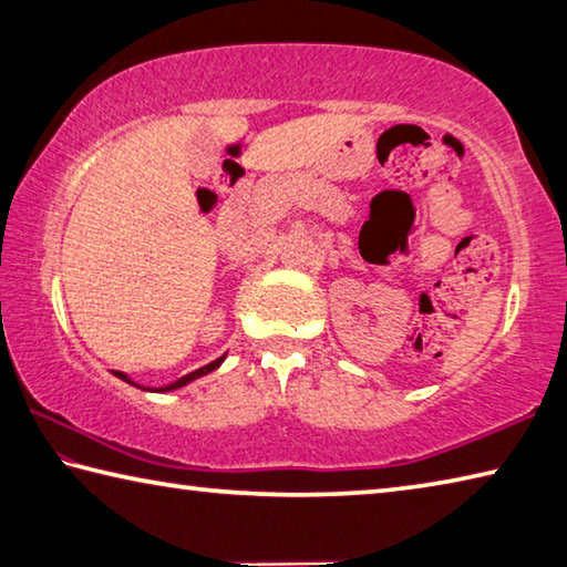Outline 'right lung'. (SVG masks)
Returning <instances> with one entry per match:
<instances>
[{
	"label": "right lung",
	"mask_w": 567,
	"mask_h": 567,
	"mask_svg": "<svg viewBox=\"0 0 567 567\" xmlns=\"http://www.w3.org/2000/svg\"><path fill=\"white\" fill-rule=\"evenodd\" d=\"M225 358L227 354H223V358H217L215 362H209V364H205V368H199V370H195V372H189V375H182L179 380H175V382H169V385H162V388H145V385H137V382H134L130 375H124V372H114V375H117L120 380H124V382H130V385H134V388H142V390H150V392H172V390H179V388H185V385H189L192 380H199V378H205V375H209V372H215L219 364L225 362Z\"/></svg>",
	"instance_id": "right-lung-1"
}]
</instances>
